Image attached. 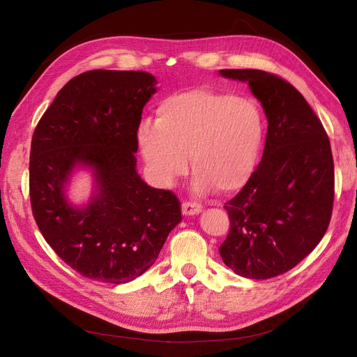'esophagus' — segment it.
Wrapping results in <instances>:
<instances>
[{
    "label": "esophagus",
    "mask_w": 357,
    "mask_h": 357,
    "mask_svg": "<svg viewBox=\"0 0 357 357\" xmlns=\"http://www.w3.org/2000/svg\"><path fill=\"white\" fill-rule=\"evenodd\" d=\"M181 211L185 215H195L202 211V205L192 202V201H185L181 204Z\"/></svg>",
    "instance_id": "34e87169"
}]
</instances>
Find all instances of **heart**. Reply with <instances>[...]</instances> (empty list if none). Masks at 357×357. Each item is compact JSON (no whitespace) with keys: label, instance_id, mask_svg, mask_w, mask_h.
I'll return each mask as SVG.
<instances>
[{"label":"heart","instance_id":"1","mask_svg":"<svg viewBox=\"0 0 357 357\" xmlns=\"http://www.w3.org/2000/svg\"><path fill=\"white\" fill-rule=\"evenodd\" d=\"M264 139V117L255 101L210 89L171 95L160 102L156 123L138 129V144L155 178L169 186L195 171L198 193L241 188L255 169Z\"/></svg>","mask_w":357,"mask_h":357}]
</instances>
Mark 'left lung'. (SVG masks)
<instances>
[{
	"mask_svg": "<svg viewBox=\"0 0 357 357\" xmlns=\"http://www.w3.org/2000/svg\"><path fill=\"white\" fill-rule=\"evenodd\" d=\"M247 82L268 119L262 160L225 204L231 228L219 247L226 266L245 278L287 273L325 235L335 195L328 134L304 96L262 70H220Z\"/></svg>",
	"mask_w": 357,
	"mask_h": 357,
	"instance_id": "obj_1",
	"label": "left lung"
}]
</instances>
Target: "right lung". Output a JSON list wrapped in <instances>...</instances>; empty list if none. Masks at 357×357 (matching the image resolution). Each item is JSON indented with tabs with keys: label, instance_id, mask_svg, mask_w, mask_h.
Returning <instances> with one entry per match:
<instances>
[{
	"label": "right lung",
	"instance_id": "1",
	"mask_svg": "<svg viewBox=\"0 0 357 357\" xmlns=\"http://www.w3.org/2000/svg\"><path fill=\"white\" fill-rule=\"evenodd\" d=\"M156 79L144 71L75 75L43 114L31 142L29 197L47 244L83 277L122 284L155 264L181 220L171 190L150 188L135 169L137 131ZM75 166L96 177L90 204L65 197Z\"/></svg>",
	"mask_w": 357,
	"mask_h": 357
}]
</instances>
